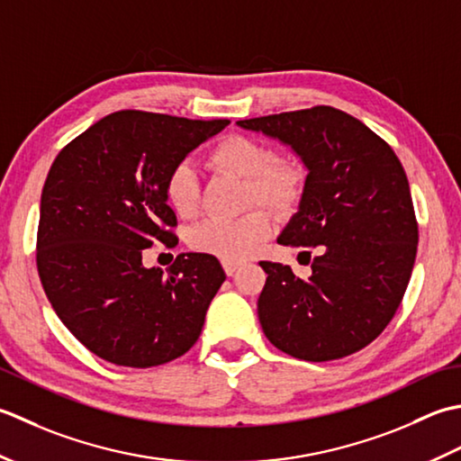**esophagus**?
<instances>
[{
	"instance_id": "obj_1",
	"label": "esophagus",
	"mask_w": 461,
	"mask_h": 461,
	"mask_svg": "<svg viewBox=\"0 0 461 461\" xmlns=\"http://www.w3.org/2000/svg\"><path fill=\"white\" fill-rule=\"evenodd\" d=\"M239 262H222V268H224V272H227V276H232L234 272L239 270Z\"/></svg>"
}]
</instances>
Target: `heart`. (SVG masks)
Masks as SVG:
<instances>
[{"label": "heart", "mask_w": 461, "mask_h": 461, "mask_svg": "<svg viewBox=\"0 0 461 461\" xmlns=\"http://www.w3.org/2000/svg\"><path fill=\"white\" fill-rule=\"evenodd\" d=\"M212 171L247 181L249 203L267 204L286 212L304 191V171L293 161H275V151L260 140L244 135L219 139L206 153ZM165 199L181 219H194L201 211V189L189 165H176L165 181ZM275 222L262 209H255L237 221H204L189 232V247L222 262H240L255 255Z\"/></svg>", "instance_id": "1"}]
</instances>
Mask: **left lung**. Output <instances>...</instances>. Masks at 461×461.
Returning a JSON list of instances; mask_svg holds the SVG:
<instances>
[{
	"label": "left lung",
	"instance_id": "8db88e82",
	"mask_svg": "<svg viewBox=\"0 0 461 461\" xmlns=\"http://www.w3.org/2000/svg\"><path fill=\"white\" fill-rule=\"evenodd\" d=\"M237 125L300 157L304 191L278 244L321 249L306 280L288 265L260 262L268 275L258 296L262 330L308 362L362 350L396 314L416 260L418 222L400 158L362 121L326 105Z\"/></svg>",
	"mask_w": 461,
	"mask_h": 461
}]
</instances>
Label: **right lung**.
<instances>
[{
    "label": "right lung",
    "instance_id": "obj_1",
    "mask_svg": "<svg viewBox=\"0 0 461 461\" xmlns=\"http://www.w3.org/2000/svg\"><path fill=\"white\" fill-rule=\"evenodd\" d=\"M229 123L117 111L53 161L41 193L37 272L59 321L99 358L151 368L199 340L227 278L221 262L185 252L163 272L143 267V250L178 242L167 176Z\"/></svg>",
    "mask_w": 461,
    "mask_h": 461
}]
</instances>
